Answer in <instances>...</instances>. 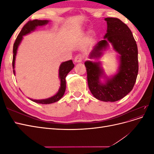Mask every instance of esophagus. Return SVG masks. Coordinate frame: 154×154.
<instances>
[{
    "label": "esophagus",
    "mask_w": 154,
    "mask_h": 154,
    "mask_svg": "<svg viewBox=\"0 0 154 154\" xmlns=\"http://www.w3.org/2000/svg\"><path fill=\"white\" fill-rule=\"evenodd\" d=\"M82 60H83V57L82 54H78L75 57V58H74V62L76 63L82 62Z\"/></svg>",
    "instance_id": "obj_1"
}]
</instances>
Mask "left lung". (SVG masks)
I'll return each instance as SVG.
<instances>
[{"mask_svg":"<svg viewBox=\"0 0 154 154\" xmlns=\"http://www.w3.org/2000/svg\"><path fill=\"white\" fill-rule=\"evenodd\" d=\"M107 24L106 33L104 39L95 45L90 58L100 57L101 51L108 45V42L120 54L118 72L112 78L106 79L102 84L100 78L103 75L100 62L86 61L87 82L89 89L96 99L114 102L122 99L132 90L136 83L139 66L138 51L132 32L124 22L117 18H105Z\"/></svg>","mask_w":154,"mask_h":154,"instance_id":"left-lung-1","label":"left lung"}]
</instances>
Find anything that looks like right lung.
I'll return each mask as SVG.
<instances>
[{
	"label": "right lung",
	"instance_id": "obj_1",
	"mask_svg": "<svg viewBox=\"0 0 154 154\" xmlns=\"http://www.w3.org/2000/svg\"><path fill=\"white\" fill-rule=\"evenodd\" d=\"M48 20H29L27 22L26 24L22 27V30L19 32V34L17 36V38L15 40V43L13 44V62H12V66L13 69L15 68V57L17 54V48L19 45L20 42L22 40L23 36H24L27 34L29 33L30 32L34 31L37 26H44L48 23ZM74 64L72 63V60H69V61L63 62L60 65L59 68V77L60 79V82H61V84H60V87L58 92L57 94H55L54 96L51 97L49 98L45 99V100H31L32 101L36 102V103H41V104H50L57 102L58 100L62 98L63 96L65 91H66V78L67 75V74L71 71L74 67ZM13 73L15 74V70H13Z\"/></svg>",
	"mask_w": 154,
	"mask_h": 154
}]
</instances>
